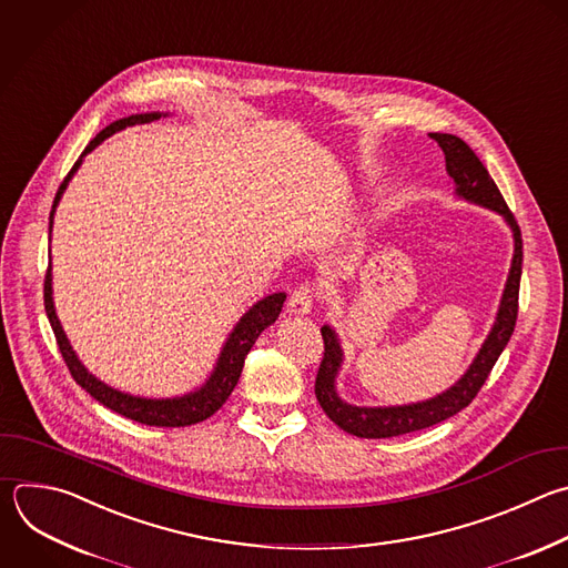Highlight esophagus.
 I'll list each match as a JSON object with an SVG mask.
<instances>
[{"label": "esophagus", "instance_id": "obj_1", "mask_svg": "<svg viewBox=\"0 0 568 568\" xmlns=\"http://www.w3.org/2000/svg\"><path fill=\"white\" fill-rule=\"evenodd\" d=\"M312 303H314V290H312L310 285H298V287L290 294L287 310H290L292 314H310Z\"/></svg>", "mask_w": 568, "mask_h": 568}]
</instances>
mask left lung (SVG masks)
Masks as SVG:
<instances>
[{"label": "left lung", "instance_id": "1", "mask_svg": "<svg viewBox=\"0 0 568 568\" xmlns=\"http://www.w3.org/2000/svg\"><path fill=\"white\" fill-rule=\"evenodd\" d=\"M446 155V169L450 178L457 184V194L470 203L484 205L493 212H499L506 223L513 230L515 236V254L510 274L506 281V290L501 296V305L497 312V321L484 341L479 354L475 356L473 365L462 379L446 393H442L435 399L410 404V406H395V408H356L338 399L334 390V379L341 365V347L336 334L323 325V358L316 372L314 393L323 408V413L345 433L363 437V439H386V437H399L406 433L424 430L435 424H442L470 406V402L477 397L481 386L486 384L493 365L497 363L499 354L508 345L515 323H517V310H519V278H521V232L519 225L508 210L501 192L497 189L495 180L486 171L484 162L477 158V153L457 135L450 133H433L430 135Z\"/></svg>", "mask_w": 568, "mask_h": 568}]
</instances>
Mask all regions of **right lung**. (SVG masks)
I'll return each mask as SVG.
<instances>
[{"mask_svg":"<svg viewBox=\"0 0 568 568\" xmlns=\"http://www.w3.org/2000/svg\"><path fill=\"white\" fill-rule=\"evenodd\" d=\"M158 118H160V113H144V115H129V118L115 120L113 124L102 129L87 144L82 155L93 151L102 140H106L115 131H120L124 126H133V124H144V122H151V120H158ZM82 155L78 158V162L73 164V169L69 171V175L64 178V182L58 189L55 201H53V210H51V225H53V212H55V207H58V203L64 194V189H67L71 175L78 171V166L82 162ZM51 225H49V230H51ZM51 294H53V290H51V265H49L47 278H44V307H47V316L51 321L58 347L62 352V358H64L71 376L75 379V384L82 386L95 402H100L109 410H113V413H118L126 419H133L138 424L158 426V428H182V426H192V424L210 419L230 399L232 390L236 388V384L241 379V372H243L247 352L252 349V345L256 343L261 332L278 318V314L283 310V301H285L283 292L265 296L239 321V325L234 327V332L230 334V338H227V343L221 352L216 369L212 372L210 382L201 390H196L192 395L178 397V399H142V397H131V395H124L120 390H113V388L104 386L102 382L95 379L93 374H89L84 369V365L78 361L75 352L71 349V345L67 341V334H64V329L58 321Z\"/></svg>","mask_w":568,"mask_h":568,"instance_id":"1","label":"right lung"}]
</instances>
